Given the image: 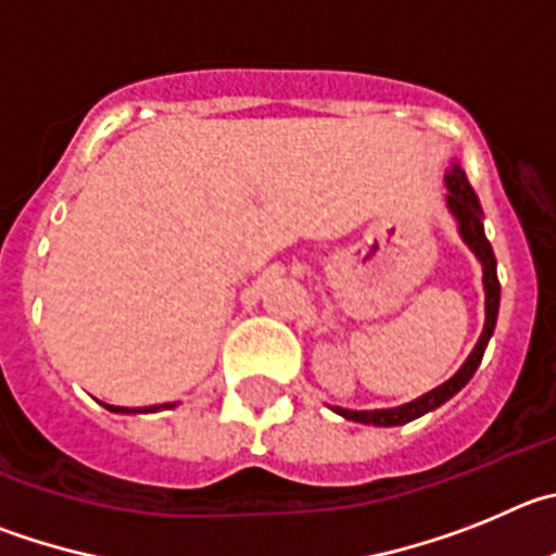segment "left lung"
<instances>
[{
    "label": "left lung",
    "instance_id": "8db88e82",
    "mask_svg": "<svg viewBox=\"0 0 556 556\" xmlns=\"http://www.w3.org/2000/svg\"><path fill=\"white\" fill-rule=\"evenodd\" d=\"M446 204L452 210V216L457 218V229H459V238L468 243L477 260L482 263V285H484V329L479 334L477 346L473 352L468 354V359L463 363L457 374H454L448 382H443L440 388L429 390L424 396H418L415 402L402 404V407H390V409H343V407H332L334 413L349 418V421H357V424H371V427H402V424L415 421V418H421V415L432 413L438 409L440 404H446L454 393L468 384V379L477 374L479 363L484 357V349H488V340L496 329V318H498V299H502V285H498L496 277V254H493V247L490 241L484 238V213H482V204H479L477 193H473L471 182L465 177L463 168L457 163H452V168L446 172Z\"/></svg>",
    "mask_w": 556,
    "mask_h": 556
}]
</instances>
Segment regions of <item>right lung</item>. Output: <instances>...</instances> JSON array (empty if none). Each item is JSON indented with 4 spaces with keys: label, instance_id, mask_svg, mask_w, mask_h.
<instances>
[{
    "label": "right lung",
    "instance_id": "obj_1",
    "mask_svg": "<svg viewBox=\"0 0 556 556\" xmlns=\"http://www.w3.org/2000/svg\"><path fill=\"white\" fill-rule=\"evenodd\" d=\"M104 407L110 409V413H157V409H168L174 407V404H154V407H113V404H104Z\"/></svg>",
    "mask_w": 556,
    "mask_h": 556
}]
</instances>
